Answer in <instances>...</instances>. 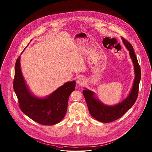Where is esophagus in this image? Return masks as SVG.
Instances as JSON below:
<instances>
[{
  "label": "esophagus",
  "mask_w": 152,
  "mask_h": 152,
  "mask_svg": "<svg viewBox=\"0 0 152 152\" xmlns=\"http://www.w3.org/2000/svg\"><path fill=\"white\" fill-rule=\"evenodd\" d=\"M86 83V80L84 78H82V77H80V78H78L77 80V83L78 85L79 86H83Z\"/></svg>",
  "instance_id": "obj_1"
}]
</instances>
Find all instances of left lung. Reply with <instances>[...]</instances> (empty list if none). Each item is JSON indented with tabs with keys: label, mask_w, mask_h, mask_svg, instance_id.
Returning <instances> with one entry per match:
<instances>
[{
	"label": "left lung",
	"mask_w": 152,
	"mask_h": 152,
	"mask_svg": "<svg viewBox=\"0 0 152 152\" xmlns=\"http://www.w3.org/2000/svg\"><path fill=\"white\" fill-rule=\"evenodd\" d=\"M121 38L123 43L129 51L130 58L134 65L135 77L129 95L124 101L116 105L108 106L104 104L96 98L95 94L92 91L86 88L83 91L90 114L97 121L103 123L112 122L122 117L132 108L136 102L138 95L139 86L141 78L140 65L131 44L122 37Z\"/></svg>",
	"instance_id": "8db88e82"
}]
</instances>
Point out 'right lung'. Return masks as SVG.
Returning <instances> with one entry per match:
<instances>
[{
	"mask_svg": "<svg viewBox=\"0 0 152 152\" xmlns=\"http://www.w3.org/2000/svg\"><path fill=\"white\" fill-rule=\"evenodd\" d=\"M13 88L22 112L43 125H53L65 116L68 98L75 88V81L67 82L43 98L35 96L28 89L20 68V56L16 60Z\"/></svg>",
	"mask_w": 152,
	"mask_h": 152,
	"instance_id": "1",
	"label": "right lung"
}]
</instances>
